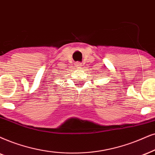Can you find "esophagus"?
Segmentation results:
<instances>
[{
    "label": "esophagus",
    "instance_id": "esophagus-1",
    "mask_svg": "<svg viewBox=\"0 0 155 155\" xmlns=\"http://www.w3.org/2000/svg\"><path fill=\"white\" fill-rule=\"evenodd\" d=\"M75 66H76V67H77V68H80V67H81V66H82V64H81V63H80V62H77V63L76 64Z\"/></svg>",
    "mask_w": 155,
    "mask_h": 155
}]
</instances>
